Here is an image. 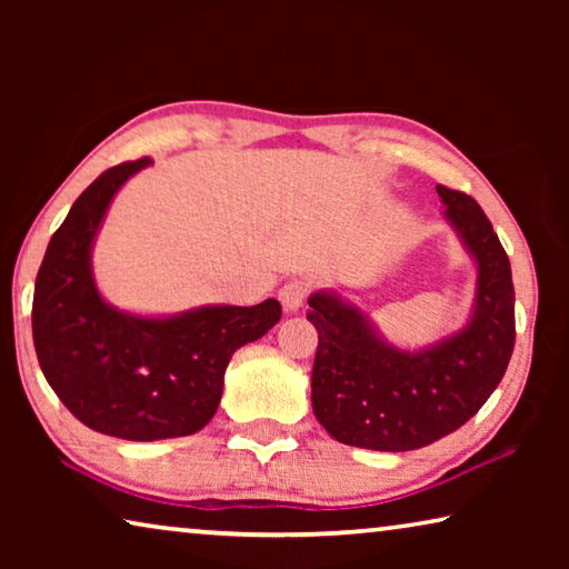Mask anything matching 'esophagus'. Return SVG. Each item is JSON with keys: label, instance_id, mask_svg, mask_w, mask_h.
Listing matches in <instances>:
<instances>
[{"label": "esophagus", "instance_id": "obj_1", "mask_svg": "<svg viewBox=\"0 0 569 569\" xmlns=\"http://www.w3.org/2000/svg\"><path fill=\"white\" fill-rule=\"evenodd\" d=\"M311 293V283L306 281V278H291V281L281 286V291H278V298H281V303L288 313L298 311V308L303 306V301Z\"/></svg>", "mask_w": 569, "mask_h": 569}]
</instances>
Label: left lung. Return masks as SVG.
I'll return each instance as SVG.
<instances>
[{
	"instance_id": "obj_1",
	"label": "left lung",
	"mask_w": 569,
	"mask_h": 569,
	"mask_svg": "<svg viewBox=\"0 0 569 569\" xmlns=\"http://www.w3.org/2000/svg\"><path fill=\"white\" fill-rule=\"evenodd\" d=\"M449 223L477 261L475 316L427 351L383 343L359 308L333 293L308 298L319 331L313 413L336 441L411 451L457 431L485 407L515 349L512 268L492 223L467 192L437 186Z\"/></svg>"
}]
</instances>
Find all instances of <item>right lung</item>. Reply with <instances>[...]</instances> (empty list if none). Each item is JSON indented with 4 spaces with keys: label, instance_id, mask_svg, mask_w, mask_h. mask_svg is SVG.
Instances as JSON below:
<instances>
[{
    "label": "right lung",
    "instance_id": "1",
    "mask_svg": "<svg viewBox=\"0 0 569 569\" xmlns=\"http://www.w3.org/2000/svg\"><path fill=\"white\" fill-rule=\"evenodd\" d=\"M150 158L120 162L84 188L54 230L34 283L32 336L42 373L84 427L156 441L196 435L213 419L240 346L281 321L276 298L140 319L102 301L90 248L110 200Z\"/></svg>",
    "mask_w": 569,
    "mask_h": 569
}]
</instances>
